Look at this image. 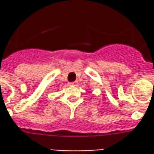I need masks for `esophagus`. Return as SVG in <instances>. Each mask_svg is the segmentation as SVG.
Segmentation results:
<instances>
[{
  "mask_svg": "<svg viewBox=\"0 0 154 154\" xmlns=\"http://www.w3.org/2000/svg\"><path fill=\"white\" fill-rule=\"evenodd\" d=\"M70 85H72V86H77V85H78V82H77V81H75L73 82H71Z\"/></svg>",
  "mask_w": 154,
  "mask_h": 154,
  "instance_id": "esophagus-1",
  "label": "esophagus"
}]
</instances>
